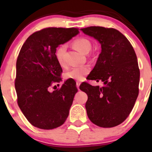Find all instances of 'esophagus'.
<instances>
[{
    "label": "esophagus",
    "instance_id": "esophagus-1",
    "mask_svg": "<svg viewBox=\"0 0 152 152\" xmlns=\"http://www.w3.org/2000/svg\"><path fill=\"white\" fill-rule=\"evenodd\" d=\"M80 84H81V82H79V81H77V82H76V87H77V88L79 89V86H80Z\"/></svg>",
    "mask_w": 152,
    "mask_h": 152
}]
</instances>
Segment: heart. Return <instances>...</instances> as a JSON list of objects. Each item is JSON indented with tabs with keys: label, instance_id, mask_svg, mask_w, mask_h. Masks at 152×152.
<instances>
[{
	"label": "heart",
	"instance_id": "heart-1",
	"mask_svg": "<svg viewBox=\"0 0 152 152\" xmlns=\"http://www.w3.org/2000/svg\"><path fill=\"white\" fill-rule=\"evenodd\" d=\"M73 45L76 49L82 53H88L91 49L92 45L90 41L85 37H79L73 42ZM66 46L65 45H60L56 50L55 56L58 63L63 66L65 65L64 56H65ZM90 72V67L87 66H76L72 67L65 73V78L66 79L72 80H82Z\"/></svg>",
	"mask_w": 152,
	"mask_h": 152
}]
</instances>
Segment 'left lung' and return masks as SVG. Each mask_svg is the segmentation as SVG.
I'll return each instance as SVG.
<instances>
[{
  "label": "left lung",
  "instance_id": "8db88e82",
  "mask_svg": "<svg viewBox=\"0 0 152 152\" xmlns=\"http://www.w3.org/2000/svg\"><path fill=\"white\" fill-rule=\"evenodd\" d=\"M81 30L97 39L102 46L94 68L87 79L102 81L103 87L81 84L87 93L85 104L89 119L104 128L123 123L129 115L139 93L140 70L129 41L113 28L90 26Z\"/></svg>",
  "mask_w": 152,
  "mask_h": 152
}]
</instances>
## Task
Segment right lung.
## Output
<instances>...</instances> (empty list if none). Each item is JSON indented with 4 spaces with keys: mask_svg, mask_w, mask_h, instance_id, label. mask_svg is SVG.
<instances>
[{
    "mask_svg": "<svg viewBox=\"0 0 152 152\" xmlns=\"http://www.w3.org/2000/svg\"><path fill=\"white\" fill-rule=\"evenodd\" d=\"M78 34L76 28H43L30 35L20 50L15 82L18 104L34 126L53 129L66 121L78 91L76 82L67 79L52 93L48 88L62 80L56 48Z\"/></svg>",
    "mask_w": 152,
    "mask_h": 152,
    "instance_id": "1",
    "label": "right lung"
}]
</instances>
